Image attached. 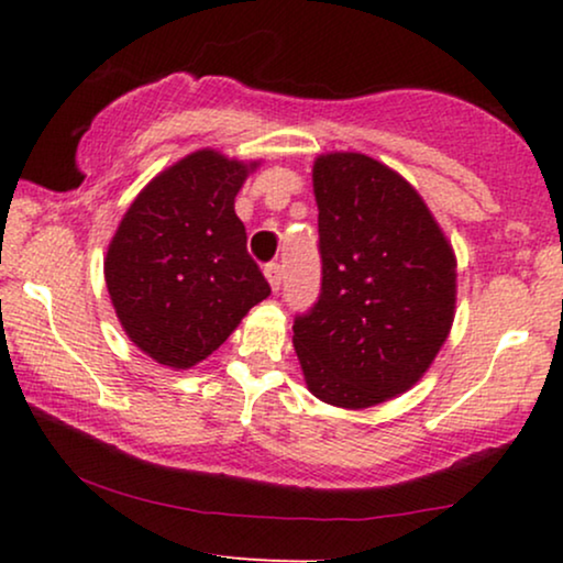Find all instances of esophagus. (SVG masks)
Segmentation results:
<instances>
[{"mask_svg":"<svg viewBox=\"0 0 563 563\" xmlns=\"http://www.w3.org/2000/svg\"><path fill=\"white\" fill-rule=\"evenodd\" d=\"M264 276L268 279V284H272V289L279 291V287H282V266L279 264H268L264 268Z\"/></svg>","mask_w":563,"mask_h":563,"instance_id":"34e87169","label":"esophagus"}]
</instances>
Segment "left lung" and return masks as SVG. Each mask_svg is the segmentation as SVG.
Returning <instances> with one entry per match:
<instances>
[{"instance_id": "obj_1", "label": "left lung", "mask_w": 563, "mask_h": 563, "mask_svg": "<svg viewBox=\"0 0 563 563\" xmlns=\"http://www.w3.org/2000/svg\"><path fill=\"white\" fill-rule=\"evenodd\" d=\"M312 189L322 291L291 343L314 397L364 410L433 364L456 314V253L418 189L372 156L322 153Z\"/></svg>"}]
</instances>
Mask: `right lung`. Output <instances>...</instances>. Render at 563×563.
I'll list each match as a JSON object with an SVG mask.
<instances>
[{"mask_svg":"<svg viewBox=\"0 0 563 563\" xmlns=\"http://www.w3.org/2000/svg\"><path fill=\"white\" fill-rule=\"evenodd\" d=\"M258 166L195 151L153 176L122 214L107 245V291L125 335L156 364L197 366L272 295L235 214Z\"/></svg>","mask_w":563,"mask_h":563,"instance_id":"add662e5","label":"right lung"}]
</instances>
